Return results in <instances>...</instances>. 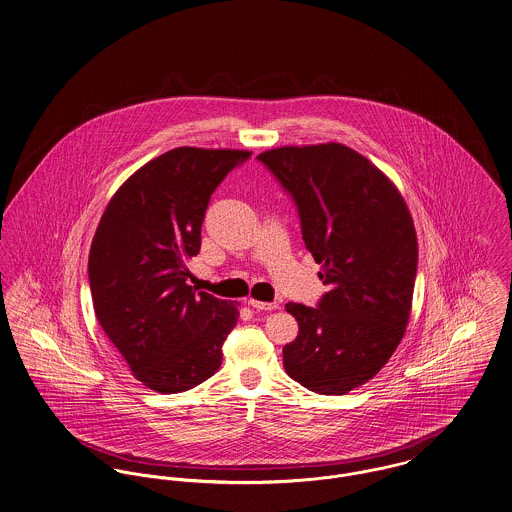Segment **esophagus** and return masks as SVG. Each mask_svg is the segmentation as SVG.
I'll list each match as a JSON object with an SVG mask.
<instances>
[{
	"label": "esophagus",
	"instance_id": "obj_1",
	"mask_svg": "<svg viewBox=\"0 0 512 512\" xmlns=\"http://www.w3.org/2000/svg\"><path fill=\"white\" fill-rule=\"evenodd\" d=\"M246 305L256 308V310H275V308L279 307L277 303H262V301H256V299H248Z\"/></svg>",
	"mask_w": 512,
	"mask_h": 512
}]
</instances>
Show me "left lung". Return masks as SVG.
I'll use <instances>...</instances> for the list:
<instances>
[{"mask_svg":"<svg viewBox=\"0 0 512 512\" xmlns=\"http://www.w3.org/2000/svg\"><path fill=\"white\" fill-rule=\"evenodd\" d=\"M291 194L328 293L318 307L287 303L299 336L285 373L318 394H347L388 363L406 334L417 273L408 205L390 178L341 143L258 155Z\"/></svg>","mask_w":512,"mask_h":512,"instance_id":"obj_1","label":"left lung"}]
</instances>
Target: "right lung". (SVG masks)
I'll use <instances>...</instances> for the list:
<instances>
[{
  "label": "right lung",
  "mask_w": 512,
  "mask_h": 512,
  "mask_svg": "<svg viewBox=\"0 0 512 512\" xmlns=\"http://www.w3.org/2000/svg\"><path fill=\"white\" fill-rule=\"evenodd\" d=\"M252 153L176 147L134 172L106 205L89 252L97 320L147 388L176 394L221 367L239 307L188 285L221 180Z\"/></svg>",
  "instance_id": "right-lung-1"
}]
</instances>
